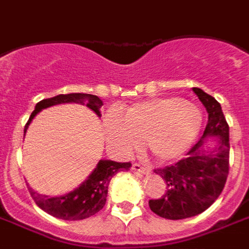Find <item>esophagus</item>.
Instances as JSON below:
<instances>
[{
    "instance_id": "34e87169",
    "label": "esophagus",
    "mask_w": 249,
    "mask_h": 249,
    "mask_svg": "<svg viewBox=\"0 0 249 249\" xmlns=\"http://www.w3.org/2000/svg\"><path fill=\"white\" fill-rule=\"evenodd\" d=\"M132 169H133L134 171H139V173H143V174H145V173H149L148 167L142 166L141 163H137V162L132 165Z\"/></svg>"
}]
</instances>
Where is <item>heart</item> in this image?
I'll list each match as a JSON object with an SVG mask.
<instances>
[{"instance_id": "b5f03b06", "label": "heart", "mask_w": 249, "mask_h": 249, "mask_svg": "<svg viewBox=\"0 0 249 249\" xmlns=\"http://www.w3.org/2000/svg\"><path fill=\"white\" fill-rule=\"evenodd\" d=\"M203 115L182 97H156L129 106L123 119L116 112L104 117L107 142L120 156H130L146 141L157 161L183 156L198 137Z\"/></svg>"}]
</instances>
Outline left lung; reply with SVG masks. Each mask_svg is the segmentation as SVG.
<instances>
[{
  "instance_id": "left-lung-1",
  "label": "left lung",
  "mask_w": 249,
  "mask_h": 249,
  "mask_svg": "<svg viewBox=\"0 0 249 249\" xmlns=\"http://www.w3.org/2000/svg\"><path fill=\"white\" fill-rule=\"evenodd\" d=\"M193 91L209 113L203 136L185 158L154 170L166 182V191L161 198L149 200L153 213L171 220L191 218L209 209L222 194L230 169V126L222 107L200 88ZM210 135L217 137L213 149L205 146Z\"/></svg>"
}]
</instances>
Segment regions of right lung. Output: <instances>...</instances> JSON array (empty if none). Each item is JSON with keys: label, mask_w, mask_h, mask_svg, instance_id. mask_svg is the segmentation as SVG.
Returning a JSON list of instances; mask_svg holds the SVG:
<instances>
[{"label": "right lung", "mask_w": 249, "mask_h": 249, "mask_svg": "<svg viewBox=\"0 0 249 249\" xmlns=\"http://www.w3.org/2000/svg\"><path fill=\"white\" fill-rule=\"evenodd\" d=\"M64 103H78L87 106L97 116H100V108L103 101L95 95L89 93H67V95H58V96L43 99L36 106L30 119L25 125V132L27 126L34 119V116L45 108ZM130 162H115L109 160H101L88 177L78 189L63 196H47V195L38 194L31 187H29L31 198L34 199L40 209L46 211L55 218L64 219V220H82L95 215L100 211L107 202L108 186L112 177L119 171L129 170Z\"/></svg>", "instance_id": "add662e5"}]
</instances>
